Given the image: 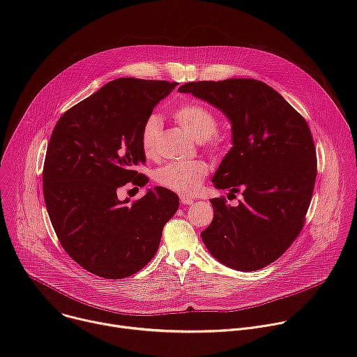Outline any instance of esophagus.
Instances as JSON below:
<instances>
[{"label": "esophagus", "mask_w": 357, "mask_h": 357, "mask_svg": "<svg viewBox=\"0 0 357 357\" xmlns=\"http://www.w3.org/2000/svg\"><path fill=\"white\" fill-rule=\"evenodd\" d=\"M179 200H181L182 205H186V206L193 205V202H195V199H192V197H189V196H185V195H181V196H179Z\"/></svg>", "instance_id": "1"}]
</instances>
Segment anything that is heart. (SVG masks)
Segmentation results:
<instances>
[{
	"instance_id": "1",
	"label": "heart",
	"mask_w": 357,
	"mask_h": 357,
	"mask_svg": "<svg viewBox=\"0 0 357 357\" xmlns=\"http://www.w3.org/2000/svg\"><path fill=\"white\" fill-rule=\"evenodd\" d=\"M172 117L196 141L218 139L215 135L218 128V120L215 114L206 107L188 101V103H182L172 110ZM160 134L161 119L157 114L148 116L139 132L141 146L146 157H154L157 154ZM206 175L208 165L202 161L171 162L157 171L155 181L169 190H174L179 195L190 196L200 189L202 182L205 181Z\"/></svg>"
}]
</instances>
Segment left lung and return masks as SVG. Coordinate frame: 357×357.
I'll return each instance as SVG.
<instances>
[{
  "instance_id": "obj_1",
  "label": "left lung",
  "mask_w": 357,
  "mask_h": 357,
  "mask_svg": "<svg viewBox=\"0 0 357 357\" xmlns=\"http://www.w3.org/2000/svg\"><path fill=\"white\" fill-rule=\"evenodd\" d=\"M178 91L208 101L231 126L233 146L212 182L241 192L237 206L215 197L200 233L212 256L237 271L275 261L298 237L317 179V152L303 117L268 84L254 79L192 82Z\"/></svg>"
}]
</instances>
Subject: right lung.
Listing matches in <instances>:
<instances>
[{"instance_id":"obj_1","label":"right lung","mask_w":357,"mask_h":357,"mask_svg":"<svg viewBox=\"0 0 357 357\" xmlns=\"http://www.w3.org/2000/svg\"><path fill=\"white\" fill-rule=\"evenodd\" d=\"M176 82L121 77L68 110L50 135L43 165V196L56 236L69 256L101 278H126L158 250L178 196L148 189L132 205L117 189L146 182L141 127Z\"/></svg>"}]
</instances>
